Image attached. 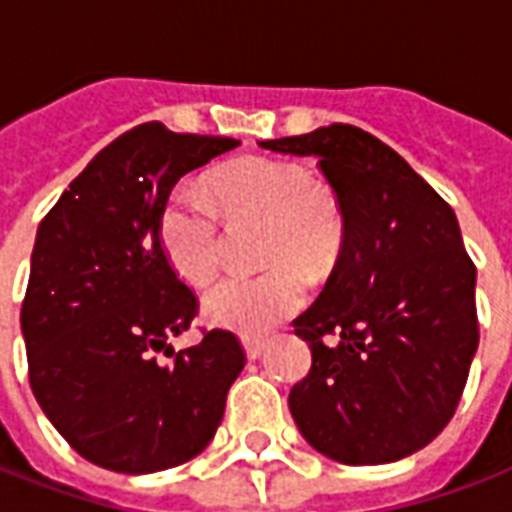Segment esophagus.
I'll return each instance as SVG.
<instances>
[{
    "label": "esophagus",
    "instance_id": "obj_1",
    "mask_svg": "<svg viewBox=\"0 0 512 512\" xmlns=\"http://www.w3.org/2000/svg\"><path fill=\"white\" fill-rule=\"evenodd\" d=\"M243 347H245V355H248L251 360H256L261 358V352L267 350V339H261V336H245Z\"/></svg>",
    "mask_w": 512,
    "mask_h": 512
}]
</instances>
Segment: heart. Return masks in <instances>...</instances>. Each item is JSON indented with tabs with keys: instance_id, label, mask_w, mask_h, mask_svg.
Segmentation results:
<instances>
[{
	"instance_id": "heart-1",
	"label": "heart",
	"mask_w": 512,
	"mask_h": 512,
	"mask_svg": "<svg viewBox=\"0 0 512 512\" xmlns=\"http://www.w3.org/2000/svg\"><path fill=\"white\" fill-rule=\"evenodd\" d=\"M216 200L235 219L269 221L261 275H232L202 299L205 318L237 334L256 336L291 318L307 299L304 272H326L342 251L344 216L310 170L272 157H243L213 173ZM160 245L170 267L194 285L211 283L221 267V224L211 197L178 184L162 202Z\"/></svg>"
}]
</instances>
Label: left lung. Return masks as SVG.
<instances>
[{"label":"left lung","mask_w":512,"mask_h":512,"mask_svg":"<svg viewBox=\"0 0 512 512\" xmlns=\"http://www.w3.org/2000/svg\"><path fill=\"white\" fill-rule=\"evenodd\" d=\"M259 146L318 157L344 216L334 272L293 320L312 350L310 374L288 395L293 422L342 465L425 449L454 417L478 350L475 264L451 205L355 125Z\"/></svg>","instance_id":"obj_1"}]
</instances>
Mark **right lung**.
I'll return each mask as SVG.
<instances>
[{
	"instance_id": "right-lung-1",
	"label": "right lung",
	"mask_w": 512,
	"mask_h": 512,
	"mask_svg": "<svg viewBox=\"0 0 512 512\" xmlns=\"http://www.w3.org/2000/svg\"><path fill=\"white\" fill-rule=\"evenodd\" d=\"M235 146L138 125L95 154L39 224L21 307L29 382L93 465L168 470L197 457L221 425L245 352L221 328L170 347L197 315V296L170 267L157 221L178 178Z\"/></svg>"
}]
</instances>
